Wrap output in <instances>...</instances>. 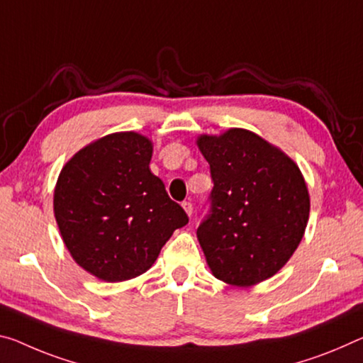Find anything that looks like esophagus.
I'll return each mask as SVG.
<instances>
[{
	"label": "esophagus",
	"mask_w": 363,
	"mask_h": 363,
	"mask_svg": "<svg viewBox=\"0 0 363 363\" xmlns=\"http://www.w3.org/2000/svg\"><path fill=\"white\" fill-rule=\"evenodd\" d=\"M182 208H184V211H186L187 213V215L189 216H191L192 215V203L191 202H182Z\"/></svg>",
	"instance_id": "esophagus-1"
}]
</instances>
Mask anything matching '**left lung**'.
Masks as SVG:
<instances>
[{"label": "left lung", "mask_w": 363, "mask_h": 363, "mask_svg": "<svg viewBox=\"0 0 363 363\" xmlns=\"http://www.w3.org/2000/svg\"><path fill=\"white\" fill-rule=\"evenodd\" d=\"M210 208L197 228L206 263L233 286L260 283L284 267L306 233L310 199L301 169L250 130L202 135Z\"/></svg>", "instance_id": "1"}]
</instances>
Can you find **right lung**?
Instances as JSON below:
<instances>
[{
	"mask_svg": "<svg viewBox=\"0 0 363 363\" xmlns=\"http://www.w3.org/2000/svg\"><path fill=\"white\" fill-rule=\"evenodd\" d=\"M152 142L119 132L67 161L55 189L62 240L85 272L108 283L145 273L189 216L150 171Z\"/></svg>",
	"mask_w": 363,
	"mask_h": 363,
	"instance_id": "obj_1",
	"label": "right lung"
}]
</instances>
